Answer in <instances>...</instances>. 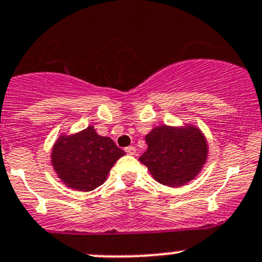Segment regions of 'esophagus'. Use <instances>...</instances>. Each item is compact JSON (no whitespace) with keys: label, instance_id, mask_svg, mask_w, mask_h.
I'll return each mask as SVG.
<instances>
[{"label":"esophagus","instance_id":"1","mask_svg":"<svg viewBox=\"0 0 262 262\" xmlns=\"http://www.w3.org/2000/svg\"><path fill=\"white\" fill-rule=\"evenodd\" d=\"M125 152L128 155H136L137 154V149H136V147L129 146V147H126V148H125Z\"/></svg>","mask_w":262,"mask_h":262}]
</instances>
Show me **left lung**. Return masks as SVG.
Segmentation results:
<instances>
[{"mask_svg": "<svg viewBox=\"0 0 262 262\" xmlns=\"http://www.w3.org/2000/svg\"><path fill=\"white\" fill-rule=\"evenodd\" d=\"M147 151L139 157L152 177L169 187H180L199 174L207 159V142L194 126L161 125L146 136Z\"/></svg>", "mask_w": 262, "mask_h": 262, "instance_id": "1", "label": "left lung"}]
</instances>
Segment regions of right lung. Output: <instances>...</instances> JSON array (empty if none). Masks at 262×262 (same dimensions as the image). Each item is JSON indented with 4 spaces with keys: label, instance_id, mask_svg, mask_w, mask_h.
I'll use <instances>...</instances> for the list:
<instances>
[{
    "label": "right lung",
    "instance_id": "add662e5",
    "mask_svg": "<svg viewBox=\"0 0 262 262\" xmlns=\"http://www.w3.org/2000/svg\"><path fill=\"white\" fill-rule=\"evenodd\" d=\"M124 155L113 139L98 136L93 126H88L78 134L60 137L51 161L68 187L88 192L105 182L113 165Z\"/></svg>",
    "mask_w": 262,
    "mask_h": 262
}]
</instances>
